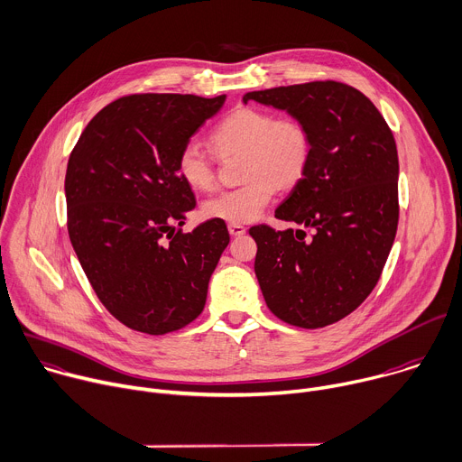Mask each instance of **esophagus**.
<instances>
[{"label":"esophagus","mask_w":462,"mask_h":462,"mask_svg":"<svg viewBox=\"0 0 462 462\" xmlns=\"http://www.w3.org/2000/svg\"><path fill=\"white\" fill-rule=\"evenodd\" d=\"M227 229H229V233H231L233 236H242V235L247 231L242 224H229Z\"/></svg>","instance_id":"34e87169"}]
</instances>
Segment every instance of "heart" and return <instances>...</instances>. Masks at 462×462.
Here are the masks:
<instances>
[{
    "mask_svg": "<svg viewBox=\"0 0 462 462\" xmlns=\"http://www.w3.org/2000/svg\"><path fill=\"white\" fill-rule=\"evenodd\" d=\"M220 154L244 151L245 183L226 189L204 204V215L227 224H247L271 204L279 188L297 186L313 158V134L297 116H281L240 107L222 118L211 133ZM178 176L197 191H209L217 181L215 158L197 140L176 154Z\"/></svg>",
    "mask_w": 462,
    "mask_h": 462,
    "instance_id": "1",
    "label": "heart"
}]
</instances>
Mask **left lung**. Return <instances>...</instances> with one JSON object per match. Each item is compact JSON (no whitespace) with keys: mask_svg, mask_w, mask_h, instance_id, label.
Returning <instances> with one entry per match:
<instances>
[{"mask_svg":"<svg viewBox=\"0 0 462 462\" xmlns=\"http://www.w3.org/2000/svg\"><path fill=\"white\" fill-rule=\"evenodd\" d=\"M304 120L313 158L274 217L313 227L249 229L254 273L269 311L317 329L355 311L377 286L399 224V154L384 116L342 81H310L247 92Z\"/></svg>","mask_w":462,"mask_h":462,"instance_id":"obj_1","label":"left lung"}]
</instances>
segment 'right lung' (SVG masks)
Here are the masks:
<instances>
[{
	"mask_svg": "<svg viewBox=\"0 0 462 462\" xmlns=\"http://www.w3.org/2000/svg\"><path fill=\"white\" fill-rule=\"evenodd\" d=\"M226 95L122 97L88 122L67 163V229L106 310L124 326L165 335L202 313L229 244L226 222L180 227L195 209L176 171L180 147L220 111Z\"/></svg>",
	"mask_w": 462,
	"mask_h": 462,
	"instance_id": "obj_1",
	"label": "right lung"
}]
</instances>
